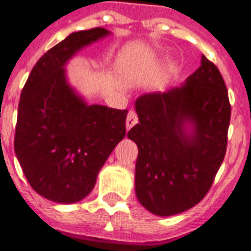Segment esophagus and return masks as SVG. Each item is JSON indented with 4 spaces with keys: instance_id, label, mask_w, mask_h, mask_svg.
Returning a JSON list of instances; mask_svg holds the SVG:
<instances>
[{
    "instance_id": "1",
    "label": "esophagus",
    "mask_w": 251,
    "mask_h": 251,
    "mask_svg": "<svg viewBox=\"0 0 251 251\" xmlns=\"http://www.w3.org/2000/svg\"><path fill=\"white\" fill-rule=\"evenodd\" d=\"M138 122V116L137 113L134 112V110H130L129 113H127V117H126V129L130 130L133 127L135 124Z\"/></svg>"
}]
</instances>
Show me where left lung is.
<instances>
[{"label": "left lung", "instance_id": "8db88e82", "mask_svg": "<svg viewBox=\"0 0 251 251\" xmlns=\"http://www.w3.org/2000/svg\"><path fill=\"white\" fill-rule=\"evenodd\" d=\"M137 125L127 133L138 146L135 194L157 216L198 204L222 165L230 121L228 91L204 56L185 83L135 100Z\"/></svg>", "mask_w": 251, "mask_h": 251}]
</instances>
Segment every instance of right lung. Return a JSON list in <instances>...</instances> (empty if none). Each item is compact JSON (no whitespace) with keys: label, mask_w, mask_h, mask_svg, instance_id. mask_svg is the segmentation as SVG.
Masks as SVG:
<instances>
[{"label":"right lung","mask_w":251,"mask_h":251,"mask_svg":"<svg viewBox=\"0 0 251 251\" xmlns=\"http://www.w3.org/2000/svg\"><path fill=\"white\" fill-rule=\"evenodd\" d=\"M105 28L70 33L31 70L18 106L14 150L33 190L52 202L86 198L99 171L126 134L127 110L88 104L68 80L65 66Z\"/></svg>","instance_id":"1"}]
</instances>
